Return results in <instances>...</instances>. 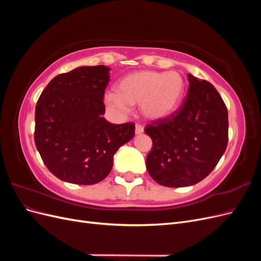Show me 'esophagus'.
<instances>
[{"instance_id":"esophagus-1","label":"esophagus","mask_w":261,"mask_h":261,"mask_svg":"<svg viewBox=\"0 0 261 261\" xmlns=\"http://www.w3.org/2000/svg\"><path fill=\"white\" fill-rule=\"evenodd\" d=\"M135 133L137 134V135H138V134H141V133H144V127H143V126H141V125H136L135 126Z\"/></svg>"}]
</instances>
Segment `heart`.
<instances>
[{"label":"heart","mask_w":261,"mask_h":261,"mask_svg":"<svg viewBox=\"0 0 261 261\" xmlns=\"http://www.w3.org/2000/svg\"><path fill=\"white\" fill-rule=\"evenodd\" d=\"M185 81L179 73L139 70L126 75L116 85V93H108L106 105L124 111L127 106H139L147 121H162L176 112L184 98Z\"/></svg>","instance_id":"obj_1"}]
</instances>
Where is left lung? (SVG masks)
<instances>
[{
    "label": "left lung",
    "instance_id": "left-lung-1",
    "mask_svg": "<svg viewBox=\"0 0 261 261\" xmlns=\"http://www.w3.org/2000/svg\"><path fill=\"white\" fill-rule=\"evenodd\" d=\"M189 87L177 111L148 124L152 139L148 173L168 187L191 186L207 177L223 155L228 138L227 110L217 89L188 74Z\"/></svg>",
    "mask_w": 261,
    "mask_h": 261
}]
</instances>
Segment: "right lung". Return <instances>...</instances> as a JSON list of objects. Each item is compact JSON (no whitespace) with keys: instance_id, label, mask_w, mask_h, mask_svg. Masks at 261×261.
Returning <instances> with one entry per match:
<instances>
[{"instance_id":"obj_1","label":"right lung","mask_w":261,"mask_h":261,"mask_svg":"<svg viewBox=\"0 0 261 261\" xmlns=\"http://www.w3.org/2000/svg\"><path fill=\"white\" fill-rule=\"evenodd\" d=\"M109 81L110 67H77L55 76L37 102L36 147L52 174L67 183L105 179L118 148L135 135V124H112L102 116Z\"/></svg>"}]
</instances>
